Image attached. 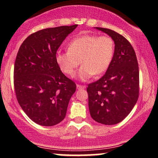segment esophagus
<instances>
[{"label": "esophagus", "instance_id": "obj_1", "mask_svg": "<svg viewBox=\"0 0 158 158\" xmlns=\"http://www.w3.org/2000/svg\"><path fill=\"white\" fill-rule=\"evenodd\" d=\"M77 89H84V88H85V85H77Z\"/></svg>", "mask_w": 158, "mask_h": 158}]
</instances>
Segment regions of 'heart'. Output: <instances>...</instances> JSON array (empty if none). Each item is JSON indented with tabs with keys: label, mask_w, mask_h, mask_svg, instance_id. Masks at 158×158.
Listing matches in <instances>:
<instances>
[{
	"label": "heart",
	"mask_w": 158,
	"mask_h": 158,
	"mask_svg": "<svg viewBox=\"0 0 158 158\" xmlns=\"http://www.w3.org/2000/svg\"><path fill=\"white\" fill-rule=\"evenodd\" d=\"M68 50L64 52H56V61L59 68L72 77L81 63L78 77L81 80L86 81L94 74L99 76L106 71L114 56V42L108 35L85 34L72 40Z\"/></svg>",
	"instance_id": "heart-1"
}]
</instances>
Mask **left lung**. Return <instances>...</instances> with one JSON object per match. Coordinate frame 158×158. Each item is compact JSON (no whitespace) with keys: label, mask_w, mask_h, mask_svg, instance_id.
<instances>
[{"label":"left lung","mask_w":158,"mask_h":158,"mask_svg":"<svg viewBox=\"0 0 158 158\" xmlns=\"http://www.w3.org/2000/svg\"><path fill=\"white\" fill-rule=\"evenodd\" d=\"M115 44L111 62L99 80L88 85L91 117L104 125H115L131 111L139 97V67L133 47L124 36L102 27Z\"/></svg>","instance_id":"obj_1"}]
</instances>
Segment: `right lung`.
Listing matches in <instances>:
<instances>
[{"instance_id": "right-lung-1", "label": "right lung", "mask_w": 158, "mask_h": 158, "mask_svg": "<svg viewBox=\"0 0 158 158\" xmlns=\"http://www.w3.org/2000/svg\"><path fill=\"white\" fill-rule=\"evenodd\" d=\"M78 25L39 30L20 47L14 66L16 98L25 114L40 126H52L64 119L77 85L59 68L56 55Z\"/></svg>"}]
</instances>
